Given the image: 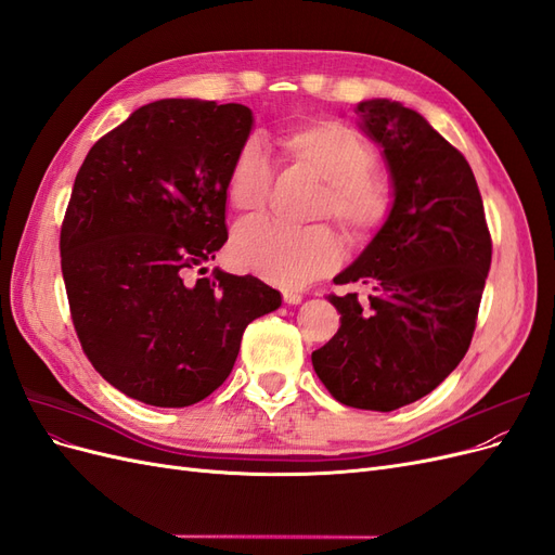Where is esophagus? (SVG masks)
<instances>
[{"mask_svg":"<svg viewBox=\"0 0 555 555\" xmlns=\"http://www.w3.org/2000/svg\"><path fill=\"white\" fill-rule=\"evenodd\" d=\"M282 298H284V304H289V306H298L300 300H304V294H298V292H282Z\"/></svg>","mask_w":555,"mask_h":555,"instance_id":"1","label":"esophagus"}]
</instances>
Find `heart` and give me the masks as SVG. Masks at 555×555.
<instances>
[{"label":"heart","instance_id":"heart-1","mask_svg":"<svg viewBox=\"0 0 555 555\" xmlns=\"http://www.w3.org/2000/svg\"><path fill=\"white\" fill-rule=\"evenodd\" d=\"M284 155L326 182L322 215H331L349 241H365L386 222L393 194L373 171L375 147L357 129L335 120L294 127L282 137ZM273 188V162L259 139H247L231 162L227 194L241 212L263 210ZM338 238L326 227L289 229L271 220H247L231 238L241 271L280 287H300L338 261Z\"/></svg>","mask_w":555,"mask_h":555}]
</instances>
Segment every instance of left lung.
Segmentation results:
<instances>
[{"mask_svg": "<svg viewBox=\"0 0 555 555\" xmlns=\"http://www.w3.org/2000/svg\"><path fill=\"white\" fill-rule=\"evenodd\" d=\"M389 166L393 204L335 284L373 289L328 300L340 328L312 351L317 377L343 405L391 412L424 398L473 340L491 268V233L465 157L424 115L389 99L357 106Z\"/></svg>", "mask_w": 555, "mask_h": 555, "instance_id": "left-lung-1", "label": "left lung"}]
</instances>
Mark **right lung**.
<instances>
[{
	"instance_id": "obj_1",
	"label": "right lung",
	"mask_w": 555,
	"mask_h": 555,
	"mask_svg": "<svg viewBox=\"0 0 555 555\" xmlns=\"http://www.w3.org/2000/svg\"><path fill=\"white\" fill-rule=\"evenodd\" d=\"M251 122L243 104L159 99L99 139L76 176L60 233L74 328L94 371L145 405L210 396L247 324L282 306L251 275H204L229 238L227 178Z\"/></svg>"
}]
</instances>
